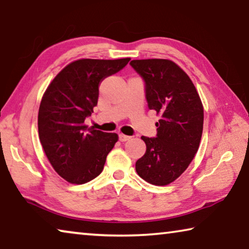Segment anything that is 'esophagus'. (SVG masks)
I'll return each mask as SVG.
<instances>
[{
	"instance_id": "obj_1",
	"label": "esophagus",
	"mask_w": 249,
	"mask_h": 249,
	"mask_svg": "<svg viewBox=\"0 0 249 249\" xmlns=\"http://www.w3.org/2000/svg\"><path fill=\"white\" fill-rule=\"evenodd\" d=\"M129 136H127V135H124V134H120L119 135V140L121 141V142H126V141H128L129 140Z\"/></svg>"
}]
</instances>
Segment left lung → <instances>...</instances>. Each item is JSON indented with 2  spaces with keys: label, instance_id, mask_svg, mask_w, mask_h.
Segmentation results:
<instances>
[{
  "label": "left lung",
  "instance_id": "left-lung-1",
  "mask_svg": "<svg viewBox=\"0 0 249 249\" xmlns=\"http://www.w3.org/2000/svg\"><path fill=\"white\" fill-rule=\"evenodd\" d=\"M129 65L144 80L148 108L161 116L156 137L142 136L146 153L136 161V171L151 184H169L199 149L203 107L191 79L171 60L144 59Z\"/></svg>",
  "mask_w": 249,
  "mask_h": 249
}]
</instances>
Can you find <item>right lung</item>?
Wrapping results in <instances>:
<instances>
[{
  "label": "right lung",
  "instance_id": "1",
  "mask_svg": "<svg viewBox=\"0 0 249 249\" xmlns=\"http://www.w3.org/2000/svg\"><path fill=\"white\" fill-rule=\"evenodd\" d=\"M80 59L59 72L46 90L38 112L39 141L57 174L70 183H87L103 170L107 156L119 136L88 128L99 99L101 82L128 64Z\"/></svg>",
  "mask_w": 249,
  "mask_h": 249
}]
</instances>
